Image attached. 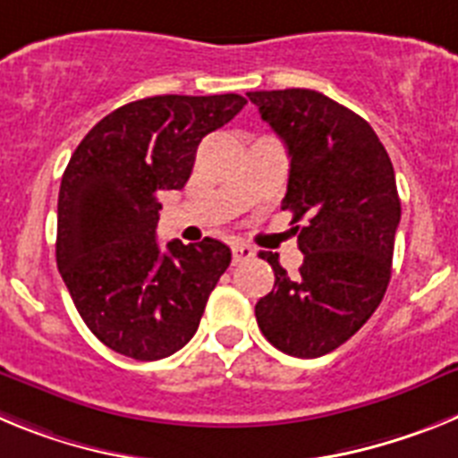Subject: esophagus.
Returning a JSON list of instances; mask_svg holds the SVG:
<instances>
[{"instance_id": "esophagus-1", "label": "esophagus", "mask_w": 458, "mask_h": 458, "mask_svg": "<svg viewBox=\"0 0 458 458\" xmlns=\"http://www.w3.org/2000/svg\"><path fill=\"white\" fill-rule=\"evenodd\" d=\"M253 256H256V251H253L249 244H242V242L233 244V262H234V265H237V262L251 260Z\"/></svg>"}]
</instances>
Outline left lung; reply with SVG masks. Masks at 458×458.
<instances>
[{
  "label": "left lung",
  "instance_id": "8db88e82",
  "mask_svg": "<svg viewBox=\"0 0 458 458\" xmlns=\"http://www.w3.org/2000/svg\"><path fill=\"white\" fill-rule=\"evenodd\" d=\"M290 154L284 209L304 253L290 278L276 253L274 290L256 304L265 339L285 355L320 357L352 336L383 301L401 221L394 168L376 131L313 89L249 91Z\"/></svg>",
  "mask_w": 458,
  "mask_h": 458
}]
</instances>
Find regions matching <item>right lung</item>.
Returning a JSON list of instances; mask_svg holds the SVG:
<instances>
[{"label": "right lung", "instance_id": "1", "mask_svg": "<svg viewBox=\"0 0 458 458\" xmlns=\"http://www.w3.org/2000/svg\"><path fill=\"white\" fill-rule=\"evenodd\" d=\"M246 106L240 94L149 97L106 114L64 170L57 267L91 334L119 355L163 360L196 334L230 265L224 242H157L158 193L189 182L200 140Z\"/></svg>", "mask_w": 458, "mask_h": 458}]
</instances>
